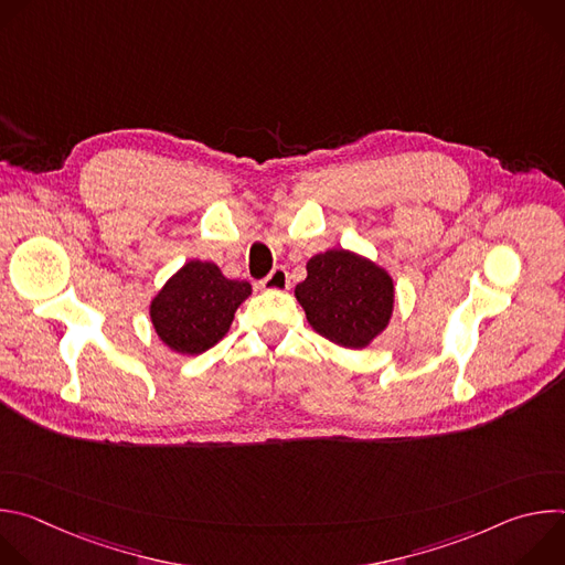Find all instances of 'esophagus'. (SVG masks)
<instances>
[{
    "label": "esophagus",
    "instance_id": "obj_1",
    "mask_svg": "<svg viewBox=\"0 0 565 565\" xmlns=\"http://www.w3.org/2000/svg\"><path fill=\"white\" fill-rule=\"evenodd\" d=\"M288 284H290V279H288L286 268H275L268 277H264L259 281V288L262 290H286Z\"/></svg>",
    "mask_w": 565,
    "mask_h": 565
}]
</instances>
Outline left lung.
Returning a JSON list of instances; mask_svg holds the SVG:
<instances>
[{"label": "left lung", "instance_id": "obj_1", "mask_svg": "<svg viewBox=\"0 0 565 565\" xmlns=\"http://www.w3.org/2000/svg\"><path fill=\"white\" fill-rule=\"evenodd\" d=\"M295 297L308 324L344 349H364L393 312V281L369 259L349 250L315 255Z\"/></svg>", "mask_w": 565, "mask_h": 565}]
</instances>
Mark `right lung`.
Wrapping results in <instances>:
<instances>
[{
  "label": "right lung",
  "instance_id": "add662e5",
  "mask_svg": "<svg viewBox=\"0 0 565 565\" xmlns=\"http://www.w3.org/2000/svg\"><path fill=\"white\" fill-rule=\"evenodd\" d=\"M250 292L248 281L223 277L210 262H188L153 297L151 324L172 351L199 355L227 333Z\"/></svg>",
  "mask_w": 565,
  "mask_h": 565
}]
</instances>
